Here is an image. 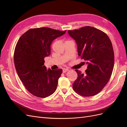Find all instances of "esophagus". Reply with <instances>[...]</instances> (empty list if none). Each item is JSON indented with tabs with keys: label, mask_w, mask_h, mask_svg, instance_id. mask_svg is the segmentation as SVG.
Returning a JSON list of instances; mask_svg holds the SVG:
<instances>
[{
	"label": "esophagus",
	"mask_w": 127,
	"mask_h": 127,
	"mask_svg": "<svg viewBox=\"0 0 127 127\" xmlns=\"http://www.w3.org/2000/svg\"><path fill=\"white\" fill-rule=\"evenodd\" d=\"M68 70H69L68 69H67V68H64V69H63V71L64 73V72H66L68 71Z\"/></svg>",
	"instance_id": "esophagus-1"
}]
</instances>
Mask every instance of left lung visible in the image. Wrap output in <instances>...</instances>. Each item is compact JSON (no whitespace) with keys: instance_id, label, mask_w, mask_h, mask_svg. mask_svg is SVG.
I'll return each instance as SVG.
<instances>
[{"instance_id":"obj_1","label":"left lung","mask_w":127,"mask_h":127,"mask_svg":"<svg viewBox=\"0 0 127 127\" xmlns=\"http://www.w3.org/2000/svg\"><path fill=\"white\" fill-rule=\"evenodd\" d=\"M68 33L77 45L78 56L86 61L85 73L76 69L74 90L83 96L98 94L109 82L114 67V52L109 37L102 31L85 26Z\"/></svg>"}]
</instances>
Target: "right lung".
I'll return each mask as SVG.
<instances>
[{
    "label": "right lung",
    "mask_w": 127,
    "mask_h": 127,
    "mask_svg": "<svg viewBox=\"0 0 127 127\" xmlns=\"http://www.w3.org/2000/svg\"><path fill=\"white\" fill-rule=\"evenodd\" d=\"M66 31L48 28L31 29L19 39L15 49V67L19 78L30 93L46 97L56 91L63 70H48L44 58L51 54V44Z\"/></svg>",
    "instance_id": "obj_1"
}]
</instances>
